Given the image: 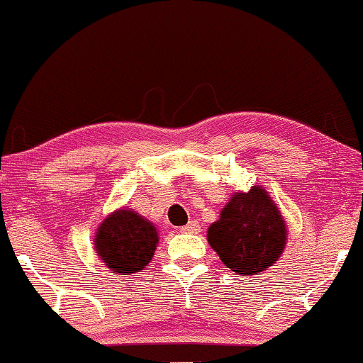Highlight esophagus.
I'll use <instances>...</instances> for the list:
<instances>
[{"instance_id": "esophagus-1", "label": "esophagus", "mask_w": 363, "mask_h": 363, "mask_svg": "<svg viewBox=\"0 0 363 363\" xmlns=\"http://www.w3.org/2000/svg\"><path fill=\"white\" fill-rule=\"evenodd\" d=\"M180 232L182 233H199L200 232V223L196 222V220H191V222H188L185 227H182Z\"/></svg>"}]
</instances>
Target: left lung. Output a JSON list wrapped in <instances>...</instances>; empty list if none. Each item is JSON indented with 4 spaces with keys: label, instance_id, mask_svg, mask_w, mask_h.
I'll return each instance as SVG.
<instances>
[{
    "label": "left lung",
    "instance_id": "8db88e82",
    "mask_svg": "<svg viewBox=\"0 0 363 363\" xmlns=\"http://www.w3.org/2000/svg\"><path fill=\"white\" fill-rule=\"evenodd\" d=\"M281 211L262 185L235 191L210 225L206 240L220 260L238 275H257L277 263L286 245Z\"/></svg>",
    "mask_w": 363,
    "mask_h": 363
}]
</instances>
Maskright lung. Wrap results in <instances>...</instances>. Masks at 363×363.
Returning a JSON list of instances; mask_svg holds the SVG:
<instances>
[{
    "label": "right lung",
    "mask_w": 363,
    "mask_h": 363,
    "mask_svg": "<svg viewBox=\"0 0 363 363\" xmlns=\"http://www.w3.org/2000/svg\"><path fill=\"white\" fill-rule=\"evenodd\" d=\"M158 230L150 220L130 208L111 211L98 227L95 250L111 274L131 275L152 262Z\"/></svg>",
    "instance_id": "add662e5"
}]
</instances>
